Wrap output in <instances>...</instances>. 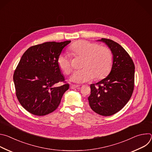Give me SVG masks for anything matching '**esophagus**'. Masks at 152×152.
<instances>
[{
  "label": "esophagus",
  "instance_id": "obj_1",
  "mask_svg": "<svg viewBox=\"0 0 152 152\" xmlns=\"http://www.w3.org/2000/svg\"><path fill=\"white\" fill-rule=\"evenodd\" d=\"M70 86V88H71V89H75V88H76L79 87V85H75V84H71Z\"/></svg>",
  "mask_w": 152,
  "mask_h": 152
}]
</instances>
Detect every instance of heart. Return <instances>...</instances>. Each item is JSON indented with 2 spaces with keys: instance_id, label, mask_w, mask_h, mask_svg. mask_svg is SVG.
<instances>
[{
  "instance_id": "1",
  "label": "heart",
  "mask_w": 152,
  "mask_h": 152,
  "mask_svg": "<svg viewBox=\"0 0 152 152\" xmlns=\"http://www.w3.org/2000/svg\"><path fill=\"white\" fill-rule=\"evenodd\" d=\"M69 50L73 56L83 58L81 66L83 69L73 73L72 81L84 83L94 78L100 80L110 73L113 65V55L110 48L100 46L97 42L81 40L73 43ZM57 63L65 74L71 73V58L68 54H60Z\"/></svg>"
}]
</instances>
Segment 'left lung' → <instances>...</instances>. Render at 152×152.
Masks as SVG:
<instances>
[{"mask_svg":"<svg viewBox=\"0 0 152 152\" xmlns=\"http://www.w3.org/2000/svg\"><path fill=\"white\" fill-rule=\"evenodd\" d=\"M108 46L113 52V65L106 78L90 85L88 100L93 111L103 116H110L118 111L131 99L135 80L134 63L124 49L112 39L99 40Z\"/></svg>","mask_w":152,"mask_h":152,"instance_id":"obj_1","label":"left lung"}]
</instances>
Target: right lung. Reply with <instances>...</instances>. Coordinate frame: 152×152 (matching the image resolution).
Returning <instances> with one entry per match:
<instances>
[{"label":"right lung","mask_w":152,"mask_h":152,"mask_svg":"<svg viewBox=\"0 0 152 152\" xmlns=\"http://www.w3.org/2000/svg\"><path fill=\"white\" fill-rule=\"evenodd\" d=\"M70 42H46L31 46L21 56L13 75L15 94L21 105L32 114L42 116L54 111L69 90L57 59ZM59 82L64 84L58 87Z\"/></svg>","instance_id":"obj_1"}]
</instances>
